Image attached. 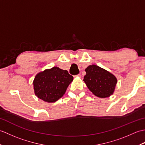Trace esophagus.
Listing matches in <instances>:
<instances>
[{
  "instance_id": "obj_1",
  "label": "esophagus",
  "mask_w": 145,
  "mask_h": 145,
  "mask_svg": "<svg viewBox=\"0 0 145 145\" xmlns=\"http://www.w3.org/2000/svg\"><path fill=\"white\" fill-rule=\"evenodd\" d=\"M76 76H78V77H80L81 76V75L80 74H78V75H76L75 76H74V77H76Z\"/></svg>"
}]
</instances>
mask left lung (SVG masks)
<instances>
[{"label": "left lung", "instance_id": "obj_1", "mask_svg": "<svg viewBox=\"0 0 145 145\" xmlns=\"http://www.w3.org/2000/svg\"><path fill=\"white\" fill-rule=\"evenodd\" d=\"M85 72L84 81L94 95L104 98L113 94L117 79L112 73L96 65L88 66Z\"/></svg>", "mask_w": 145, "mask_h": 145}]
</instances>
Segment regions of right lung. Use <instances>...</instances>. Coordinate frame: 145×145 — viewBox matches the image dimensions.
Segmentation results:
<instances>
[{"instance_id": "right-lung-1", "label": "right lung", "mask_w": 145, "mask_h": 145, "mask_svg": "<svg viewBox=\"0 0 145 145\" xmlns=\"http://www.w3.org/2000/svg\"><path fill=\"white\" fill-rule=\"evenodd\" d=\"M73 77L67 70L54 67L39 72L33 81L34 93L40 99L54 103L63 97Z\"/></svg>"}]
</instances>
